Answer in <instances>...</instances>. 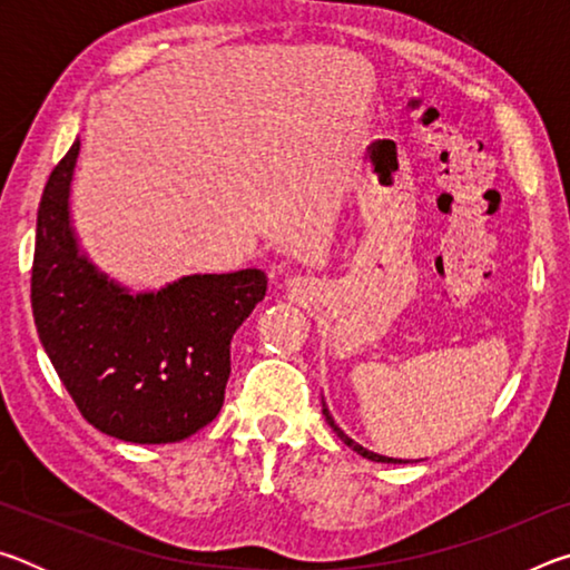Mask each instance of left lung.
<instances>
[{"label":"left lung","instance_id":"8db88e82","mask_svg":"<svg viewBox=\"0 0 570 570\" xmlns=\"http://www.w3.org/2000/svg\"><path fill=\"white\" fill-rule=\"evenodd\" d=\"M322 412H324V417H326V422H330V428L336 432V438H340L344 445H350L356 455H362V458H366V460H372V462H392V465H407L410 460H397V458H387V455H377V452H372V450H366V448H362L360 442H354L350 435H346V432L340 428V424L334 422V417H332V412H330V407H326V402H324V397H322ZM417 462V460H414Z\"/></svg>","mask_w":570,"mask_h":570}]
</instances>
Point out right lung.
Returning <instances> with one entry per match:
<instances>
[{
	"instance_id": "add662e5",
	"label": "right lung",
	"mask_w": 570,
	"mask_h": 570,
	"mask_svg": "<svg viewBox=\"0 0 570 570\" xmlns=\"http://www.w3.org/2000/svg\"><path fill=\"white\" fill-rule=\"evenodd\" d=\"M80 138L47 180L32 314L47 356L92 428L138 445L196 435L224 407L230 340L266 296L262 268L190 274L132 292L100 272L72 220Z\"/></svg>"
}]
</instances>
